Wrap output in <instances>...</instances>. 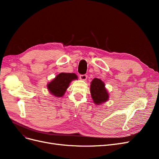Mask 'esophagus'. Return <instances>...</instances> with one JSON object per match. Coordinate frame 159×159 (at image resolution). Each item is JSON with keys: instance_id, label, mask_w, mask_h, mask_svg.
Here are the masks:
<instances>
[{"instance_id": "esophagus-1", "label": "esophagus", "mask_w": 159, "mask_h": 159, "mask_svg": "<svg viewBox=\"0 0 159 159\" xmlns=\"http://www.w3.org/2000/svg\"><path fill=\"white\" fill-rule=\"evenodd\" d=\"M80 80H83V81H85L86 80H87L88 76H87V75H85V74H84V75H81L80 76Z\"/></svg>"}]
</instances>
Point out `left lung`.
I'll list each match as a JSON object with an SVG mask.
<instances>
[{"label": "left lung", "mask_w": 159, "mask_h": 159, "mask_svg": "<svg viewBox=\"0 0 159 159\" xmlns=\"http://www.w3.org/2000/svg\"><path fill=\"white\" fill-rule=\"evenodd\" d=\"M90 93L93 103L97 105L107 102L109 98V95L104 82L98 78H94L91 81Z\"/></svg>", "instance_id": "obj_1"}]
</instances>
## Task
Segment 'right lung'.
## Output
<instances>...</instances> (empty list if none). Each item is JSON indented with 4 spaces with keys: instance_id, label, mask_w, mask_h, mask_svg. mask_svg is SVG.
I'll return each mask as SVG.
<instances>
[{
    "instance_id": "1",
    "label": "right lung",
    "mask_w": 159,
    "mask_h": 159,
    "mask_svg": "<svg viewBox=\"0 0 159 159\" xmlns=\"http://www.w3.org/2000/svg\"><path fill=\"white\" fill-rule=\"evenodd\" d=\"M78 79L74 73H60L47 84V89L52 95L61 98L65 94L71 81Z\"/></svg>"
}]
</instances>
